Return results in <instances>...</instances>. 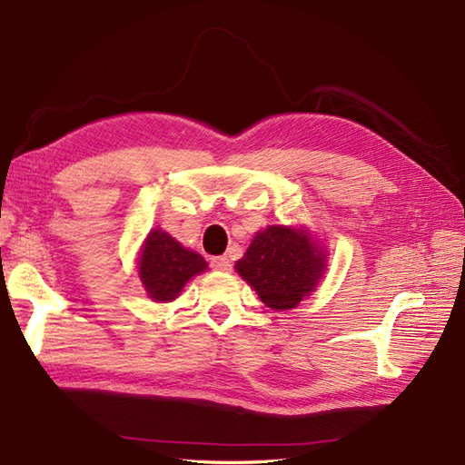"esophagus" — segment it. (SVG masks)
I'll list each match as a JSON object with an SVG mask.
<instances>
[{"label":"esophagus","mask_w":465,"mask_h":465,"mask_svg":"<svg viewBox=\"0 0 465 465\" xmlns=\"http://www.w3.org/2000/svg\"><path fill=\"white\" fill-rule=\"evenodd\" d=\"M211 268L213 270H219V272H229L232 268V264H231V260L226 258V256H214L211 260Z\"/></svg>","instance_id":"esophagus-1"}]
</instances>
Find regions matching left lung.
Listing matches in <instances>:
<instances>
[{
    "instance_id": "obj_1",
    "label": "left lung",
    "mask_w": 465,
    "mask_h": 465,
    "mask_svg": "<svg viewBox=\"0 0 465 465\" xmlns=\"http://www.w3.org/2000/svg\"><path fill=\"white\" fill-rule=\"evenodd\" d=\"M325 251L308 231L272 224L256 232L252 244L234 264L258 298L276 312L292 310L320 284Z\"/></svg>"
}]
</instances>
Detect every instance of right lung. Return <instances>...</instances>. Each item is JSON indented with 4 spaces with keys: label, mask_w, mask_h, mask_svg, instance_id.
Returning a JSON list of instances; mask_svg holds the SVG:
<instances>
[{
    "label": "right lung",
    "mask_w": 465,
    "mask_h": 465,
    "mask_svg": "<svg viewBox=\"0 0 465 465\" xmlns=\"http://www.w3.org/2000/svg\"><path fill=\"white\" fill-rule=\"evenodd\" d=\"M205 270V258L187 251L162 229H153L143 241L138 274L153 302L175 300L187 282Z\"/></svg>",
    "instance_id": "obj_1"
}]
</instances>
